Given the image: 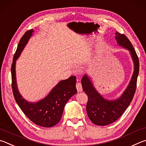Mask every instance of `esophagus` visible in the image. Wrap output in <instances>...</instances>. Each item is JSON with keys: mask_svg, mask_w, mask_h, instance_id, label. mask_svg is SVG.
<instances>
[{"mask_svg": "<svg viewBox=\"0 0 146 146\" xmlns=\"http://www.w3.org/2000/svg\"><path fill=\"white\" fill-rule=\"evenodd\" d=\"M76 88H77L78 91L80 92H82L83 91V88H82V85L80 83H76Z\"/></svg>", "mask_w": 146, "mask_h": 146, "instance_id": "esophagus-1", "label": "esophagus"}]
</instances>
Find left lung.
<instances>
[{
    "label": "left lung",
    "mask_w": 146,
    "mask_h": 146,
    "mask_svg": "<svg viewBox=\"0 0 146 146\" xmlns=\"http://www.w3.org/2000/svg\"><path fill=\"white\" fill-rule=\"evenodd\" d=\"M115 40L119 46L129 51L134 64V71L128 86L119 98L114 100L104 99L85 74L81 80L83 91L88 96L86 113L90 121L98 126H106L116 121L131 103L136 90L139 72V61L137 54L128 38L124 35L115 33Z\"/></svg>",
    "instance_id": "obj_1"
}]
</instances>
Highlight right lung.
<instances>
[{"label":"right lung","instance_id":"right-lung-1","mask_svg":"<svg viewBox=\"0 0 146 146\" xmlns=\"http://www.w3.org/2000/svg\"><path fill=\"white\" fill-rule=\"evenodd\" d=\"M33 31L31 29L25 32L20 39L14 54L11 65L13 93L18 105L31 121L38 126L50 127L60 122L66 103L72 96L77 93L76 77L70 76L66 80L60 81L45 98L38 102L31 103L22 98L17 87L15 65L17 60L31 37Z\"/></svg>","mask_w":146,"mask_h":146}]
</instances>
